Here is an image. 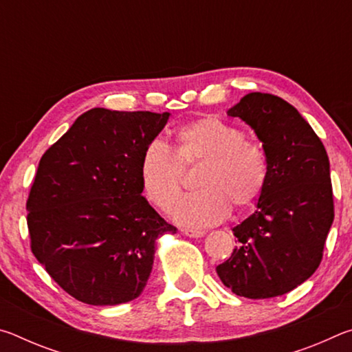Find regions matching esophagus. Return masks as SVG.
I'll return each instance as SVG.
<instances>
[{
	"label": "esophagus",
	"mask_w": 352,
	"mask_h": 352,
	"mask_svg": "<svg viewBox=\"0 0 352 352\" xmlns=\"http://www.w3.org/2000/svg\"><path fill=\"white\" fill-rule=\"evenodd\" d=\"M183 234L188 236V237H194V239H197V237H201L205 234V231H200V230H183Z\"/></svg>",
	"instance_id": "1"
}]
</instances>
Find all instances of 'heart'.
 Listing matches in <instances>:
<instances>
[{
    "label": "heart",
    "mask_w": 352,
    "mask_h": 352,
    "mask_svg": "<svg viewBox=\"0 0 352 352\" xmlns=\"http://www.w3.org/2000/svg\"><path fill=\"white\" fill-rule=\"evenodd\" d=\"M199 164L197 191L179 199L170 210L177 223L204 228L230 212L247 210L267 188L269 160L258 142L245 140L241 127L217 116H201L175 132L174 152L153 140L140 157V182L146 199L168 210L181 188L179 166Z\"/></svg>",
    "instance_id": "heart-1"
}]
</instances>
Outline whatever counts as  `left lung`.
Wrapping results in <instances>:
<instances>
[{
    "instance_id": "8db88e82",
    "label": "left lung",
    "mask_w": 352,
    "mask_h": 352,
    "mask_svg": "<svg viewBox=\"0 0 352 352\" xmlns=\"http://www.w3.org/2000/svg\"><path fill=\"white\" fill-rule=\"evenodd\" d=\"M254 130L269 160V183L256 211L233 228L237 245L217 275L236 295L287 294L318 269L333 220L326 148L294 105L248 93L226 111Z\"/></svg>"
}]
</instances>
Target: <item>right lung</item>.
<instances>
[{
  "label": "right lung",
  "mask_w": 352,
  "mask_h": 352,
  "mask_svg": "<svg viewBox=\"0 0 352 352\" xmlns=\"http://www.w3.org/2000/svg\"><path fill=\"white\" fill-rule=\"evenodd\" d=\"M169 116L91 109L40 160L26 204L32 253L85 305L138 298L158 237L177 233L142 197L138 170Z\"/></svg>",
  "instance_id": "add662e5"
}]
</instances>
